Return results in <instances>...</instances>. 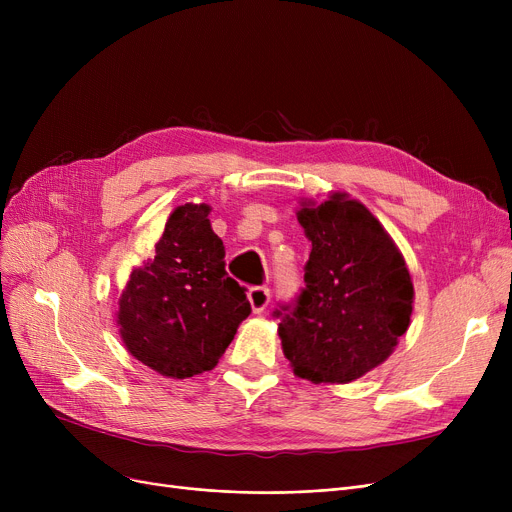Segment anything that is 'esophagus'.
<instances>
[{
    "label": "esophagus",
    "instance_id": "obj_1",
    "mask_svg": "<svg viewBox=\"0 0 512 512\" xmlns=\"http://www.w3.org/2000/svg\"><path fill=\"white\" fill-rule=\"evenodd\" d=\"M249 303H251L253 313L265 311V307L270 305V290L263 288V286L251 288V290H249Z\"/></svg>",
    "mask_w": 512,
    "mask_h": 512
}]
</instances>
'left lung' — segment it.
I'll return each mask as SVG.
<instances>
[{"mask_svg": "<svg viewBox=\"0 0 512 512\" xmlns=\"http://www.w3.org/2000/svg\"><path fill=\"white\" fill-rule=\"evenodd\" d=\"M297 220L311 253L297 307L278 324L284 357L311 384L355 382L409 330L415 288L407 261L380 220L346 193L301 199Z\"/></svg>", "mask_w": 512, "mask_h": 512, "instance_id": "obj_1", "label": "left lung"}]
</instances>
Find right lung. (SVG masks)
Listing matches in <instances>:
<instances>
[{
	"mask_svg": "<svg viewBox=\"0 0 512 512\" xmlns=\"http://www.w3.org/2000/svg\"><path fill=\"white\" fill-rule=\"evenodd\" d=\"M224 255L207 205L172 211L153 259L134 267L118 301L116 324L134 359L174 380L218 365L251 313L245 288L224 270Z\"/></svg>",
	"mask_w": 512,
	"mask_h": 512,
	"instance_id": "add662e5",
	"label": "right lung"
}]
</instances>
